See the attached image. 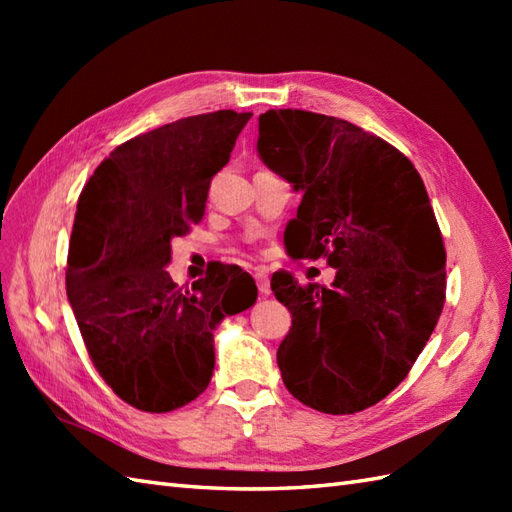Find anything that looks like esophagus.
I'll return each instance as SVG.
<instances>
[{
  "label": "esophagus",
  "instance_id": "1",
  "mask_svg": "<svg viewBox=\"0 0 512 512\" xmlns=\"http://www.w3.org/2000/svg\"><path fill=\"white\" fill-rule=\"evenodd\" d=\"M255 281H257V288H259V295L268 297L270 295V279L266 273H257L255 275Z\"/></svg>",
  "mask_w": 512,
  "mask_h": 512
}]
</instances>
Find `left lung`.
Returning a JSON list of instances; mask_svg holds the SVG:
<instances>
[{
	"label": "left lung",
	"mask_w": 512,
	"mask_h": 512,
	"mask_svg": "<svg viewBox=\"0 0 512 512\" xmlns=\"http://www.w3.org/2000/svg\"><path fill=\"white\" fill-rule=\"evenodd\" d=\"M257 154L303 193L290 257L336 268L330 288L273 275L292 314L281 378L312 409L363 411L409 374L444 306L447 253L427 189L405 154L334 116L268 110Z\"/></svg>",
	"instance_id": "obj_1"
}]
</instances>
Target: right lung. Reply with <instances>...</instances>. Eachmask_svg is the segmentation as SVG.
Listing matches in <instances>:
<instances>
[{
    "label": "right lung",
    "mask_w": 512,
    "mask_h": 512,
    "mask_svg": "<svg viewBox=\"0 0 512 512\" xmlns=\"http://www.w3.org/2000/svg\"><path fill=\"white\" fill-rule=\"evenodd\" d=\"M250 116H189L127 140L79 195L68 301L96 372L140 411L198 398L215 367L213 330L257 299L253 277L237 266H217L191 288L167 273L171 239L202 220L211 178Z\"/></svg>",
    "instance_id": "add662e5"
}]
</instances>
